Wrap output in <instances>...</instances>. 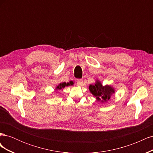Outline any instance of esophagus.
Instances as JSON below:
<instances>
[{
  "label": "esophagus",
  "mask_w": 153,
  "mask_h": 153,
  "mask_svg": "<svg viewBox=\"0 0 153 153\" xmlns=\"http://www.w3.org/2000/svg\"><path fill=\"white\" fill-rule=\"evenodd\" d=\"M76 84H77V85H78V86H82V85H83V80H82V79H78V80H77Z\"/></svg>",
  "instance_id": "esophagus-1"
}]
</instances>
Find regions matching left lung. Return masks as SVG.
<instances>
[{
	"label": "left lung",
	"instance_id": "left-lung-1",
	"mask_svg": "<svg viewBox=\"0 0 153 153\" xmlns=\"http://www.w3.org/2000/svg\"><path fill=\"white\" fill-rule=\"evenodd\" d=\"M89 90L91 93L93 94L98 101L101 102L107 101L110 100L112 94L114 93V90L110 86H102V84L100 82H97L96 84L89 86Z\"/></svg>",
	"mask_w": 153,
	"mask_h": 153
}]
</instances>
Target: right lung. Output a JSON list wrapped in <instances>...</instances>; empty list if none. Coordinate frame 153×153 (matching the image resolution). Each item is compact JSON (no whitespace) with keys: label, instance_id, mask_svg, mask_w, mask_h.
I'll list each match as a JSON object with an SVG mask.
<instances>
[{"label":"right lung","instance_id":"right-lung-1","mask_svg":"<svg viewBox=\"0 0 153 153\" xmlns=\"http://www.w3.org/2000/svg\"><path fill=\"white\" fill-rule=\"evenodd\" d=\"M72 85V83H71V82H70V83L63 82V83H61V84H60L57 87V89H62V88L65 87L66 86H68V85Z\"/></svg>","mask_w":153,"mask_h":153}]
</instances>
